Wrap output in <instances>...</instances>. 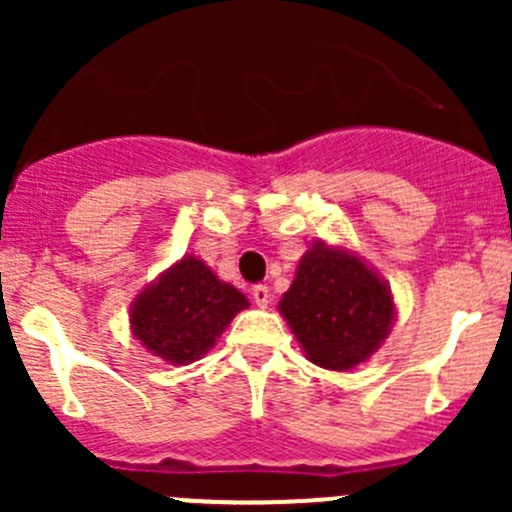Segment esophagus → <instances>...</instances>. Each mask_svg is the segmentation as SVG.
Masks as SVG:
<instances>
[{
  "mask_svg": "<svg viewBox=\"0 0 512 512\" xmlns=\"http://www.w3.org/2000/svg\"><path fill=\"white\" fill-rule=\"evenodd\" d=\"M252 299H255L257 307H267V304H270V299H272L270 287H267V285H255V287H252Z\"/></svg>",
  "mask_w": 512,
  "mask_h": 512,
  "instance_id": "1",
  "label": "esophagus"
}]
</instances>
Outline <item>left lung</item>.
Here are the masks:
<instances>
[{
  "instance_id": "obj_1",
  "label": "left lung",
  "mask_w": 512,
  "mask_h": 512,
  "mask_svg": "<svg viewBox=\"0 0 512 512\" xmlns=\"http://www.w3.org/2000/svg\"><path fill=\"white\" fill-rule=\"evenodd\" d=\"M280 312L309 359L334 371L376 352L394 322L384 282L356 257L324 245L302 257Z\"/></svg>"
}]
</instances>
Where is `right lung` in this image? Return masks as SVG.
<instances>
[{
    "mask_svg": "<svg viewBox=\"0 0 512 512\" xmlns=\"http://www.w3.org/2000/svg\"><path fill=\"white\" fill-rule=\"evenodd\" d=\"M245 294L225 285L205 262L183 257L133 304V334L148 352L173 364L200 359L240 309Z\"/></svg>",
    "mask_w": 512,
    "mask_h": 512,
    "instance_id": "1",
    "label": "right lung"
}]
</instances>
